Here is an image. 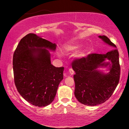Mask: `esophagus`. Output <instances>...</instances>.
Listing matches in <instances>:
<instances>
[{
	"label": "esophagus",
	"mask_w": 129,
	"mask_h": 129,
	"mask_svg": "<svg viewBox=\"0 0 129 129\" xmlns=\"http://www.w3.org/2000/svg\"><path fill=\"white\" fill-rule=\"evenodd\" d=\"M69 73L71 75H73L74 74V70H73V69H72V68H70V69H69Z\"/></svg>",
	"instance_id": "obj_1"
}]
</instances>
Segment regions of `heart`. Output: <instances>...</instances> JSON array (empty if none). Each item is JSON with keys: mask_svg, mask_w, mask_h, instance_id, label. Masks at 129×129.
I'll return each instance as SVG.
<instances>
[{"mask_svg": "<svg viewBox=\"0 0 129 129\" xmlns=\"http://www.w3.org/2000/svg\"><path fill=\"white\" fill-rule=\"evenodd\" d=\"M81 47V45H80V44H68V45H67L66 47H65V50H66L67 52H70V51H75V50L79 49ZM85 55V53L82 52L79 54V56H81V57H84Z\"/></svg>", "mask_w": 129, "mask_h": 129, "instance_id": "heart-1", "label": "heart"}]
</instances>
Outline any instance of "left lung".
Returning a JSON list of instances; mask_svg holds the SVG:
<instances>
[{
    "label": "left lung",
    "instance_id": "left-lung-1",
    "mask_svg": "<svg viewBox=\"0 0 129 129\" xmlns=\"http://www.w3.org/2000/svg\"><path fill=\"white\" fill-rule=\"evenodd\" d=\"M99 38L108 45L116 48V45L106 36ZM107 59L110 63H105ZM110 67V72L104 74L98 71L99 66ZM75 72V95L79 103L86 106H96L110 98L120 78L119 52L116 48L106 54L91 53L86 57L76 58L72 62Z\"/></svg>",
    "mask_w": 129,
    "mask_h": 129
}]
</instances>
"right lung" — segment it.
<instances>
[{"mask_svg": "<svg viewBox=\"0 0 129 129\" xmlns=\"http://www.w3.org/2000/svg\"><path fill=\"white\" fill-rule=\"evenodd\" d=\"M56 45L33 33L20 40L13 54L14 84L19 94L33 106L45 107L53 102L64 68L51 63L50 53Z\"/></svg>", "mask_w": 129, "mask_h": 129, "instance_id": "right-lung-1", "label": "right lung"}]
</instances>
